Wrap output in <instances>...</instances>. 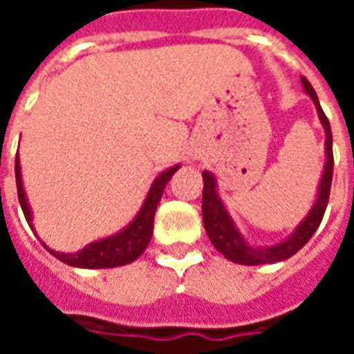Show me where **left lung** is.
Listing matches in <instances>:
<instances>
[{
	"instance_id": "obj_1",
	"label": "left lung",
	"mask_w": 354,
	"mask_h": 354,
	"mask_svg": "<svg viewBox=\"0 0 354 354\" xmlns=\"http://www.w3.org/2000/svg\"><path fill=\"white\" fill-rule=\"evenodd\" d=\"M301 85H304L305 93L309 94V98L317 108L319 113L320 124L326 132V140H324V153H326V161H324V170L320 176L319 189H317V199L313 203L311 210L307 212L301 222L297 223L294 231L288 237L282 239L281 243L274 245H252L245 239V235L239 231L237 223L233 222L230 210L223 205L222 197L218 193V182L216 176L210 170H203V223L205 230L210 239V243L220 250V252L227 258L230 261L241 263V266H261V263H277V261H284L292 258L297 250H301L307 241L315 235V231L319 230L322 216L326 210L328 197H330V185H332V172H334V153H332V131H330V123H328L324 111L320 108L319 96L311 87V83L301 77Z\"/></svg>"
}]
</instances>
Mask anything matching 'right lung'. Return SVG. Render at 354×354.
I'll use <instances>...</instances> for the list:
<instances>
[{
    "instance_id": "obj_1",
    "label": "right lung",
    "mask_w": 354,
    "mask_h": 354,
    "mask_svg": "<svg viewBox=\"0 0 354 354\" xmlns=\"http://www.w3.org/2000/svg\"><path fill=\"white\" fill-rule=\"evenodd\" d=\"M178 169H180V165H174L170 169L162 170L161 174L155 178L149 192H147L144 205L140 207L138 214L134 216V220L129 225H124L121 231H117V233L109 235V237L100 239V241L88 243L85 248H81V250L73 254L57 252V250L49 248L45 243H41V245L57 260L64 261V263L72 267H81V269H108V267H121L138 260L147 248V245H149L151 235H153V218L155 212H157V205H159L162 192H165V185L169 184V180L174 176V172ZM15 174H17V189H19L20 207H22V212L26 216V222L34 230V214H32V208H30L26 192H24V185H22V172H20L19 157L15 161Z\"/></svg>"
}]
</instances>
